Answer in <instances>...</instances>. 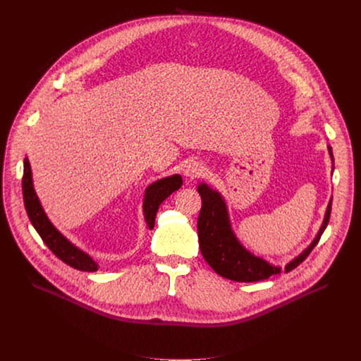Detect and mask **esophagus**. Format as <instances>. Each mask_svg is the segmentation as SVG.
<instances>
[{
    "label": "esophagus",
    "instance_id": "1",
    "mask_svg": "<svg viewBox=\"0 0 361 361\" xmlns=\"http://www.w3.org/2000/svg\"><path fill=\"white\" fill-rule=\"evenodd\" d=\"M204 170H205V169H204V166H202L201 163H198V161H190V163H187V164L184 166L183 174L185 176V178L194 180V178L202 176V174H204Z\"/></svg>",
    "mask_w": 361,
    "mask_h": 361
}]
</instances>
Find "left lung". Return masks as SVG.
Instances as JSON below:
<instances>
[{"label":"left lung","instance_id":"1","mask_svg":"<svg viewBox=\"0 0 361 361\" xmlns=\"http://www.w3.org/2000/svg\"><path fill=\"white\" fill-rule=\"evenodd\" d=\"M327 148L334 170L333 151L330 145ZM197 190L201 195L202 202L197 221V230L198 244L204 260L207 262L209 266L221 277L238 283L262 281L274 274H280L281 271L288 273L294 270L300 263H302L307 259V255L317 245L330 220L333 198H330L329 201L323 224L314 240L297 257H294L290 263H287L284 269H281L279 266L270 264L269 262L262 259V257L254 255L238 241L231 227L226 200L217 190L212 188L205 183H201L197 187Z\"/></svg>","mask_w":361,"mask_h":361}]
</instances>
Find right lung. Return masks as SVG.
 <instances>
[{"instance_id": "1", "label": "right lung", "mask_w": 361, "mask_h": 361, "mask_svg": "<svg viewBox=\"0 0 361 361\" xmlns=\"http://www.w3.org/2000/svg\"><path fill=\"white\" fill-rule=\"evenodd\" d=\"M183 185V178L180 174H173L164 178L154 181L145 188L144 201H142V213L147 227L149 230L154 228L156 223V214L160 207V204L174 191H177ZM23 197L24 205L28 214V219L45 245L53 251L61 262L74 267L80 271H97L98 263L92 259L90 254L78 248L73 244L67 237H64L51 223L42 209V205L37 197L32 184V173L28 159H24V176H23Z\"/></svg>"}]
</instances>
